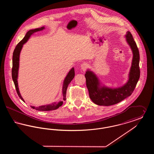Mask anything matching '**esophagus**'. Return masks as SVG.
Returning <instances> with one entry per match:
<instances>
[{
	"label": "esophagus",
	"mask_w": 154,
	"mask_h": 154,
	"mask_svg": "<svg viewBox=\"0 0 154 154\" xmlns=\"http://www.w3.org/2000/svg\"><path fill=\"white\" fill-rule=\"evenodd\" d=\"M87 67H88V65H87V63H82V64L81 65V68L83 72H86Z\"/></svg>",
	"instance_id": "1"
}]
</instances>
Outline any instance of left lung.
I'll return each mask as SVG.
<instances>
[{
    "label": "left lung",
    "instance_id": "obj_1",
    "mask_svg": "<svg viewBox=\"0 0 154 154\" xmlns=\"http://www.w3.org/2000/svg\"><path fill=\"white\" fill-rule=\"evenodd\" d=\"M125 37L132 50L133 58L129 79L124 85L109 88L102 84L96 74L89 69L85 74L89 97L97 105L108 106L121 102L132 95L139 81L140 74L139 49L130 32L128 31Z\"/></svg>",
    "mask_w": 154,
    "mask_h": 154
}]
</instances>
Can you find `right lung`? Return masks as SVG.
<instances>
[{
  "instance_id": "1",
  "label": "right lung",
  "mask_w": 154,
  "mask_h": 154,
  "mask_svg": "<svg viewBox=\"0 0 154 154\" xmlns=\"http://www.w3.org/2000/svg\"><path fill=\"white\" fill-rule=\"evenodd\" d=\"M43 29H45V26H42L39 28H36L35 29L29 30L26 34L25 35V37L17 45V46L15 48L14 51L13 52V68H12V79L14 83L15 89L17 92L18 95L21 98L22 101L24 102L23 99L22 98V96L20 92V90L18 88V70H19V66H20V53L22 50L23 45L26 43L28 40H29L30 37L32 35H33L35 33L38 31H41ZM75 75L74 73V69L72 67L70 70L69 72V73L67 74L66 77L65 78L63 83V87H62V99L63 100H66V91L67 88L69 85V84L70 83V82L73 79ZM63 103V101H59L58 103H52L51 104L40 106L38 107H35V106H30L32 109L38 110V111H51L54 110L58 109L59 107H60Z\"/></svg>"
}]
</instances>
